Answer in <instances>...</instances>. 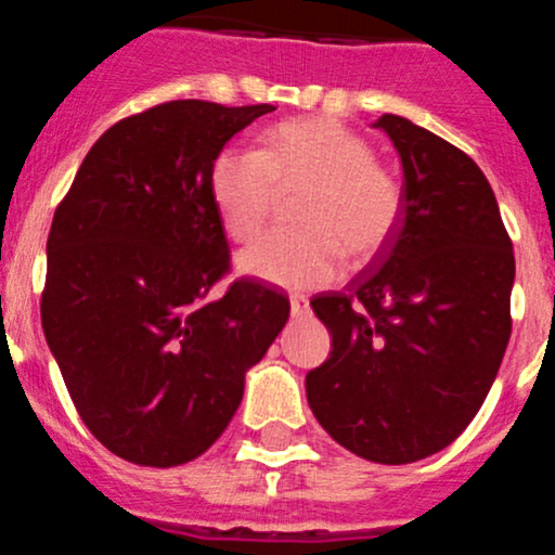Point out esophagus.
Masks as SVG:
<instances>
[{
    "instance_id": "esophagus-1",
    "label": "esophagus",
    "mask_w": 555,
    "mask_h": 555,
    "mask_svg": "<svg viewBox=\"0 0 555 555\" xmlns=\"http://www.w3.org/2000/svg\"><path fill=\"white\" fill-rule=\"evenodd\" d=\"M291 315L294 318H307L310 315V299L301 294L291 296Z\"/></svg>"
}]
</instances>
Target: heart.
<instances>
[{
  "instance_id": "1",
  "label": "heart",
  "mask_w": 555,
  "mask_h": 555,
  "mask_svg": "<svg viewBox=\"0 0 555 555\" xmlns=\"http://www.w3.org/2000/svg\"><path fill=\"white\" fill-rule=\"evenodd\" d=\"M301 192L299 230L267 232L237 256L240 272L283 288H320L352 261L379 254L401 221V181L374 159L369 141L331 117L280 122L264 150L224 146L210 163V194L232 240H250L280 192Z\"/></svg>"
}]
</instances>
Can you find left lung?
Returning <instances> with one entry per match:
<instances>
[{
  "instance_id": "obj_1",
  "label": "left lung",
  "mask_w": 555,
  "mask_h": 555,
  "mask_svg": "<svg viewBox=\"0 0 555 555\" xmlns=\"http://www.w3.org/2000/svg\"><path fill=\"white\" fill-rule=\"evenodd\" d=\"M374 125L401 154V221L347 291L310 301L331 356L305 385L336 443L405 465L447 449L481 409L511 339L516 259L465 152L398 114Z\"/></svg>"
}]
</instances>
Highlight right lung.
I'll use <instances>...</instances> for the list:
<instances>
[{
  "label": "right lung",
  "mask_w": 555,
  "mask_h": 555,
  "mask_svg": "<svg viewBox=\"0 0 555 555\" xmlns=\"http://www.w3.org/2000/svg\"><path fill=\"white\" fill-rule=\"evenodd\" d=\"M267 112L190 99L119 119L55 208L44 339L88 430L133 465L208 451L288 320V299L254 280L208 299L230 272L210 163Z\"/></svg>",
  "instance_id": "obj_1"
}]
</instances>
